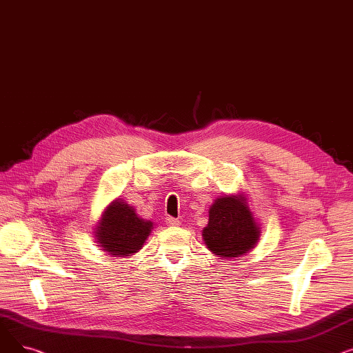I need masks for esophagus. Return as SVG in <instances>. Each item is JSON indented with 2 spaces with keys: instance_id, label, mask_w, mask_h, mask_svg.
<instances>
[{
  "instance_id": "obj_1",
  "label": "esophagus",
  "mask_w": 353,
  "mask_h": 353,
  "mask_svg": "<svg viewBox=\"0 0 353 353\" xmlns=\"http://www.w3.org/2000/svg\"><path fill=\"white\" fill-rule=\"evenodd\" d=\"M165 223L169 225V226H172V228H176V226H180V220L179 219H174V217H167L165 219Z\"/></svg>"
}]
</instances>
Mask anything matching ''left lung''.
<instances>
[{
    "instance_id": "left-lung-1",
    "label": "left lung",
    "mask_w": 353,
    "mask_h": 353,
    "mask_svg": "<svg viewBox=\"0 0 353 353\" xmlns=\"http://www.w3.org/2000/svg\"><path fill=\"white\" fill-rule=\"evenodd\" d=\"M261 226L245 192L217 197L209 208V223L201 230L206 248L219 257L236 259L256 248Z\"/></svg>"
}]
</instances>
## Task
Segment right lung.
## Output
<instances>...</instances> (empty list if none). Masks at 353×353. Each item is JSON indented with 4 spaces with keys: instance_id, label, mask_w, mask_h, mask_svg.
<instances>
[{
    "instance_id": "add662e5",
    "label": "right lung",
    "mask_w": 353,
    "mask_h": 353,
    "mask_svg": "<svg viewBox=\"0 0 353 353\" xmlns=\"http://www.w3.org/2000/svg\"><path fill=\"white\" fill-rule=\"evenodd\" d=\"M153 223L141 219L123 199H114L101 213L94 229L97 246L114 257L137 253L150 236Z\"/></svg>"
}]
</instances>
